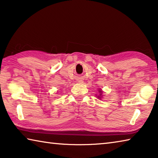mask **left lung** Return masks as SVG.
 Segmentation results:
<instances>
[{
  "label": "left lung",
  "mask_w": 158,
  "mask_h": 158,
  "mask_svg": "<svg viewBox=\"0 0 158 158\" xmlns=\"http://www.w3.org/2000/svg\"><path fill=\"white\" fill-rule=\"evenodd\" d=\"M99 91H100V92H99V93H100V96H99V97H98V98H101V95H102V90H99Z\"/></svg>",
  "instance_id": "left-lung-1"
}]
</instances>
